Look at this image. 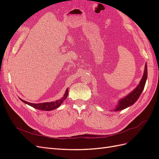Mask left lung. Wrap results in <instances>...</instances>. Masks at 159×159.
<instances>
[{"mask_svg":"<svg viewBox=\"0 0 159 159\" xmlns=\"http://www.w3.org/2000/svg\"><path fill=\"white\" fill-rule=\"evenodd\" d=\"M147 79V66L146 64L145 66L144 74L140 81V84H139L137 87L134 89L131 93H130L128 95L126 96L125 98L119 100L118 105L116 107V109H115V111H118L125 109L129 107L130 105L134 104L137 102V100L139 99V97H140L144 88H145Z\"/></svg>","mask_w":159,"mask_h":159,"instance_id":"1","label":"left lung"}]
</instances>
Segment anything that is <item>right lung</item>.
<instances>
[{"label": "right lung", "instance_id": "add662e5", "mask_svg": "<svg viewBox=\"0 0 159 159\" xmlns=\"http://www.w3.org/2000/svg\"><path fill=\"white\" fill-rule=\"evenodd\" d=\"M68 95V89H67L66 93L64 94V96L60 100H57L56 102H47V103H32L27 102L26 101H24L20 98V99L22 101V102L25 103L28 105H30V106L33 107L34 108H36L37 109L43 110V111H52L56 109L60 106V105L64 102V101L67 98Z\"/></svg>", "mask_w": 159, "mask_h": 159}]
</instances>
